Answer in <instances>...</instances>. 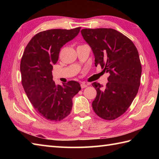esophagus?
<instances>
[{
    "mask_svg": "<svg viewBox=\"0 0 159 159\" xmlns=\"http://www.w3.org/2000/svg\"><path fill=\"white\" fill-rule=\"evenodd\" d=\"M80 87H81L82 89L85 88V87H87V84H85V83H83L80 84Z\"/></svg>",
    "mask_w": 159,
    "mask_h": 159,
    "instance_id": "34e87169",
    "label": "esophagus"
}]
</instances>
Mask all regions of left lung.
Instances as JSON below:
<instances>
[{
	"label": "left lung",
	"mask_w": 159,
	"mask_h": 159,
	"mask_svg": "<svg viewBox=\"0 0 159 159\" xmlns=\"http://www.w3.org/2000/svg\"><path fill=\"white\" fill-rule=\"evenodd\" d=\"M83 39L92 48L95 66L109 74L105 87L94 82L97 95L92 102L94 112L106 120H113L126 112L140 85L141 64L133 42L113 29H84Z\"/></svg>",
	"instance_id": "left-lung-1"
}]
</instances>
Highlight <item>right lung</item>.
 Instances as JSON below:
<instances>
[{"instance_id": "obj_1", "label": "right lung", "mask_w": 159, "mask_h": 159, "mask_svg": "<svg viewBox=\"0 0 159 159\" xmlns=\"http://www.w3.org/2000/svg\"><path fill=\"white\" fill-rule=\"evenodd\" d=\"M80 29L39 32L30 40L23 53L20 63L22 86L35 111L46 120L61 121L68 116L72 98L81 89L74 80L56 85L52 74L61 48L76 37Z\"/></svg>"}]
</instances>
